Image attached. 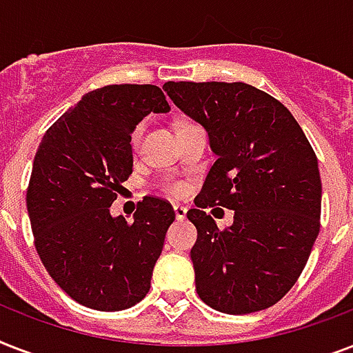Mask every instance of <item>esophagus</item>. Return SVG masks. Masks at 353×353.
Masks as SVG:
<instances>
[{"mask_svg": "<svg viewBox=\"0 0 353 353\" xmlns=\"http://www.w3.org/2000/svg\"><path fill=\"white\" fill-rule=\"evenodd\" d=\"M174 212H176V218L179 221H183L187 218V209L183 205H174Z\"/></svg>", "mask_w": 353, "mask_h": 353, "instance_id": "obj_1", "label": "esophagus"}]
</instances>
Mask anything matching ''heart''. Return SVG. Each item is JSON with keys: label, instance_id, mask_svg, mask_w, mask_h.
<instances>
[{"label": "heart", "instance_id": "heart-1", "mask_svg": "<svg viewBox=\"0 0 353 353\" xmlns=\"http://www.w3.org/2000/svg\"><path fill=\"white\" fill-rule=\"evenodd\" d=\"M143 132H144V124H137V126L133 128L132 132V137H130V143H132L133 148H137L139 144H141V139H143ZM185 185L183 183H170L168 185V192L172 194V196H183L185 194Z\"/></svg>", "mask_w": 353, "mask_h": 353}]
</instances>
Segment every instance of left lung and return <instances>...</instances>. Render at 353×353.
Here are the masks:
<instances>
[{
    "instance_id": "left-lung-1",
    "label": "left lung",
    "mask_w": 353,
    "mask_h": 353,
    "mask_svg": "<svg viewBox=\"0 0 353 353\" xmlns=\"http://www.w3.org/2000/svg\"><path fill=\"white\" fill-rule=\"evenodd\" d=\"M163 90L209 133L218 159L187 218L190 258L207 306L243 315L273 306L295 285L321 229L317 155L290 110L243 82H166ZM235 210L218 230L209 206Z\"/></svg>"
}]
</instances>
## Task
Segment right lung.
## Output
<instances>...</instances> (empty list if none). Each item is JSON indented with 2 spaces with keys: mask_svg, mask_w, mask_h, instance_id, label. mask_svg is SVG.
<instances>
[{
  "mask_svg": "<svg viewBox=\"0 0 353 353\" xmlns=\"http://www.w3.org/2000/svg\"><path fill=\"white\" fill-rule=\"evenodd\" d=\"M166 112L157 85H104L63 113L38 146L27 188L36 251L51 279L82 306L119 312L148 293L174 209L146 196L128 223L110 207L132 174L133 128Z\"/></svg>",
  "mask_w": 353,
  "mask_h": 353,
  "instance_id": "right-lung-1",
  "label": "right lung"
}]
</instances>
